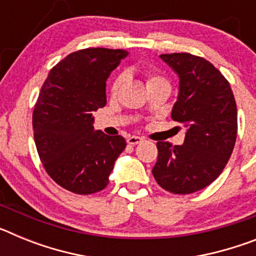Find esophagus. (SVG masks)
<instances>
[{
	"label": "esophagus",
	"instance_id": "obj_1",
	"mask_svg": "<svg viewBox=\"0 0 256 256\" xmlns=\"http://www.w3.org/2000/svg\"><path fill=\"white\" fill-rule=\"evenodd\" d=\"M142 141H144V138H142V137H138V136H130V137L126 138V142H128L130 144H133V146H134V144H141Z\"/></svg>",
	"mask_w": 256,
	"mask_h": 256
}]
</instances>
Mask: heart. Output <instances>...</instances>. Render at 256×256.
I'll return each mask as SVG.
<instances>
[{
	"mask_svg": "<svg viewBox=\"0 0 256 256\" xmlns=\"http://www.w3.org/2000/svg\"><path fill=\"white\" fill-rule=\"evenodd\" d=\"M124 80H126V76H124V74H120V76L115 78V80L112 82V94H116L118 92H119V90H120L122 86H123ZM154 83H168V82H166V80H165V79L160 76H150L148 79V86L154 84Z\"/></svg>",
	"mask_w": 256,
	"mask_h": 256,
	"instance_id": "heart-1",
	"label": "heart"
}]
</instances>
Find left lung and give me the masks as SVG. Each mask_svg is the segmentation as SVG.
Wrapping results in <instances>:
<instances>
[{
	"label": "left lung",
	"instance_id": "1",
	"mask_svg": "<svg viewBox=\"0 0 256 256\" xmlns=\"http://www.w3.org/2000/svg\"><path fill=\"white\" fill-rule=\"evenodd\" d=\"M180 78L172 119L183 124L182 144L158 142L154 178L166 191L186 195L209 186L224 169L237 137V108L227 79L191 54L160 55Z\"/></svg>",
	"mask_w": 256,
	"mask_h": 256
}]
</instances>
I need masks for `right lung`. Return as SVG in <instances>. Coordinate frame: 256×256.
I'll list each match as a JSON object with an SVG mask.
<instances>
[{
  "label": "right lung",
  "instance_id": "add662e5",
  "mask_svg": "<svg viewBox=\"0 0 256 256\" xmlns=\"http://www.w3.org/2000/svg\"><path fill=\"white\" fill-rule=\"evenodd\" d=\"M128 55L124 50L84 48L50 70L33 112V130L47 174L68 191L105 188L126 142L94 130V112L106 105V79Z\"/></svg>",
  "mask_w": 256,
  "mask_h": 256
}]
</instances>
